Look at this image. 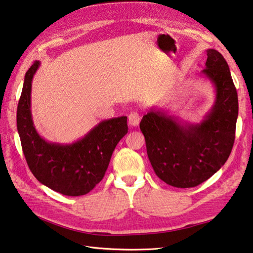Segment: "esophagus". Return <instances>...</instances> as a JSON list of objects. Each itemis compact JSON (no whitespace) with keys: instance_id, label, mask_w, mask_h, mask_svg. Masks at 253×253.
Listing matches in <instances>:
<instances>
[{"instance_id":"esophagus-1","label":"esophagus","mask_w":253,"mask_h":253,"mask_svg":"<svg viewBox=\"0 0 253 253\" xmlns=\"http://www.w3.org/2000/svg\"><path fill=\"white\" fill-rule=\"evenodd\" d=\"M140 122V116L137 112H132L129 115H128V124L130 126H138V124Z\"/></svg>"}]
</instances>
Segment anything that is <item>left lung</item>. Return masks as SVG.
<instances>
[{
	"mask_svg": "<svg viewBox=\"0 0 253 253\" xmlns=\"http://www.w3.org/2000/svg\"><path fill=\"white\" fill-rule=\"evenodd\" d=\"M201 74L213 84L215 99L199 124L182 123L167 111L151 108L139 125L156 174L172 187L191 188L206 181L227 162L235 142L237 89L218 50L207 49Z\"/></svg>",
	"mask_w": 253,
	"mask_h": 253,
	"instance_id": "left-lung-1",
	"label": "left lung"
}]
</instances>
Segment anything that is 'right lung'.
Listing matches in <instances>:
<instances>
[{
  "mask_svg": "<svg viewBox=\"0 0 253 253\" xmlns=\"http://www.w3.org/2000/svg\"><path fill=\"white\" fill-rule=\"evenodd\" d=\"M39 67L36 61L26 72L17 105L16 125L26 163L34 177L52 190L86 195L104 178L115 147L128 132L127 117L100 122L72 144L46 141L35 129L31 113L32 80Z\"/></svg>",
  "mask_w": 253,
  "mask_h": 253,
  "instance_id": "right-lung-1",
  "label": "right lung"
}]
</instances>
